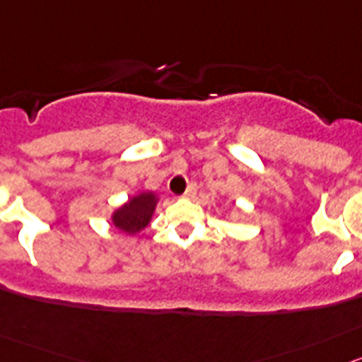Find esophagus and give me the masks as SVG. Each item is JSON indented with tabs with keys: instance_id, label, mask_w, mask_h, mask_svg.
Here are the masks:
<instances>
[{
	"instance_id": "obj_1",
	"label": "esophagus",
	"mask_w": 362,
	"mask_h": 362,
	"mask_svg": "<svg viewBox=\"0 0 362 362\" xmlns=\"http://www.w3.org/2000/svg\"><path fill=\"white\" fill-rule=\"evenodd\" d=\"M197 197V184H189L187 191L184 193V198H189V200H193Z\"/></svg>"
}]
</instances>
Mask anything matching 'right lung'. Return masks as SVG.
<instances>
[{
	"instance_id": "right-lung-1",
	"label": "right lung",
	"mask_w": 362,
	"mask_h": 362,
	"mask_svg": "<svg viewBox=\"0 0 362 362\" xmlns=\"http://www.w3.org/2000/svg\"><path fill=\"white\" fill-rule=\"evenodd\" d=\"M158 202L160 198L155 191H146V189L139 191L136 194L129 197L124 204L113 209L112 216H110L112 226L119 233L128 234V236L142 233L151 223Z\"/></svg>"
}]
</instances>
